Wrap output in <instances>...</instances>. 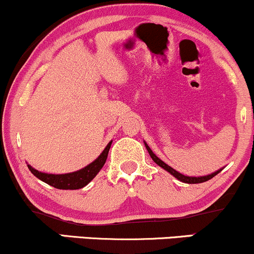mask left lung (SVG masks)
<instances>
[{
    "label": "left lung",
    "instance_id": "1",
    "mask_svg": "<svg viewBox=\"0 0 254 254\" xmlns=\"http://www.w3.org/2000/svg\"><path fill=\"white\" fill-rule=\"evenodd\" d=\"M144 144H145V148H147L148 153H149L150 157H151V159H153V161L155 162L156 165H159L160 167H162V168H164V170L167 171L168 173H171L172 176L176 177L178 180H180V182H183V183H188V184H199V183L208 182L209 179H211V178H214L215 176H216V174H218V173H220V172H221V170H218V171H216V172H214V173L208 174V176H203V177H188V176H184V174L179 173V172H177L176 170H173V168H172L171 166L166 165L165 162L162 161V160H160L159 157H157V156L155 155V154H154L153 151H151V149L149 148V145L145 143V142H144Z\"/></svg>",
    "mask_w": 254,
    "mask_h": 254
}]
</instances>
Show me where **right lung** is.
<instances>
[{"label":"right lung","mask_w":254,"mask_h":254,"mask_svg":"<svg viewBox=\"0 0 254 254\" xmlns=\"http://www.w3.org/2000/svg\"><path fill=\"white\" fill-rule=\"evenodd\" d=\"M111 144H112V141L106 145V148L103 150V153H101L92 164L86 166L82 170L72 172V173L48 174L44 173V172L34 170V168L30 165H27V167L30 168L32 174H34L38 179L49 184V185L54 186V188L60 189V190H77V189L84 188L87 184L92 182V180L94 179V177L99 173V171L103 168L105 162H106L107 155H109Z\"/></svg>","instance_id":"right-lung-1"}]
</instances>
